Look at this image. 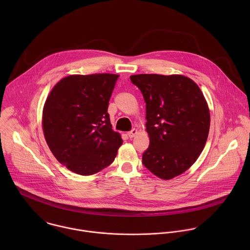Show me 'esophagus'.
<instances>
[{
  "label": "esophagus",
  "instance_id": "esophagus-1",
  "mask_svg": "<svg viewBox=\"0 0 250 250\" xmlns=\"http://www.w3.org/2000/svg\"><path fill=\"white\" fill-rule=\"evenodd\" d=\"M137 133H138V131H137L136 129H133V130H131L130 132H128L127 135H128V137H129L130 139H132V138L135 137V135H137Z\"/></svg>",
  "mask_w": 250,
  "mask_h": 250
}]
</instances>
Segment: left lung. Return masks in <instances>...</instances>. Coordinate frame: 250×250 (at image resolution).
<instances>
[{
    "instance_id": "8db88e82",
    "label": "left lung",
    "mask_w": 250,
    "mask_h": 250,
    "mask_svg": "<svg viewBox=\"0 0 250 250\" xmlns=\"http://www.w3.org/2000/svg\"><path fill=\"white\" fill-rule=\"evenodd\" d=\"M146 103L149 147L143 166L159 178H174L199 157L208 138L210 112L198 85L182 75L130 77Z\"/></svg>"
}]
</instances>
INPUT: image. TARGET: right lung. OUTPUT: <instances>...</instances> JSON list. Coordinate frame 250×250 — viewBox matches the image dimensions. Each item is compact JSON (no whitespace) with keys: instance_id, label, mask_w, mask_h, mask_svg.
Listing matches in <instances>:
<instances>
[{"instance_id":"right-lung-1","label":"right lung","mask_w":250,"mask_h":250,"mask_svg":"<svg viewBox=\"0 0 250 250\" xmlns=\"http://www.w3.org/2000/svg\"><path fill=\"white\" fill-rule=\"evenodd\" d=\"M115 74L71 75L52 89L43 108L44 137L56 159L80 175L109 166L122 144L111 129L108 101Z\"/></svg>"}]
</instances>
